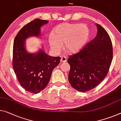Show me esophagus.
<instances>
[{"instance_id":"obj_1","label":"esophagus","mask_w":121,"mask_h":121,"mask_svg":"<svg viewBox=\"0 0 121 121\" xmlns=\"http://www.w3.org/2000/svg\"><path fill=\"white\" fill-rule=\"evenodd\" d=\"M60 61H61V62H66V61H67V58L66 57H65V56H64V57H62V58L61 59V60H60Z\"/></svg>"}]
</instances>
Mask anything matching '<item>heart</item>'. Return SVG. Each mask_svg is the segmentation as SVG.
<instances>
[{"label": "heart", "mask_w": 121, "mask_h": 121, "mask_svg": "<svg viewBox=\"0 0 121 121\" xmlns=\"http://www.w3.org/2000/svg\"><path fill=\"white\" fill-rule=\"evenodd\" d=\"M89 35V28L85 24L64 23L54 30L49 36V46L55 54L60 52L62 45L66 52L74 53L83 47Z\"/></svg>", "instance_id": "1"}]
</instances>
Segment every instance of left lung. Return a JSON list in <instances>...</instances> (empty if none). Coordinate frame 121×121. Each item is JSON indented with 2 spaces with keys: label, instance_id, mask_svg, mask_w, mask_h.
<instances>
[{
  "label": "left lung",
  "instance_id": "obj_1",
  "mask_svg": "<svg viewBox=\"0 0 121 121\" xmlns=\"http://www.w3.org/2000/svg\"><path fill=\"white\" fill-rule=\"evenodd\" d=\"M96 25V37L67 60L70 66L69 82L80 92L89 91L98 86L106 76L112 63V47L110 36L102 26Z\"/></svg>",
  "mask_w": 121,
  "mask_h": 121
}]
</instances>
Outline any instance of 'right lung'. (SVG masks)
I'll return each instance as SVG.
<instances>
[{"label": "right lung", "instance_id": "obj_1", "mask_svg": "<svg viewBox=\"0 0 121 121\" xmlns=\"http://www.w3.org/2000/svg\"><path fill=\"white\" fill-rule=\"evenodd\" d=\"M48 22L40 19L29 22L19 30L13 43V69L22 87L33 94L45 89L54 68L60 63V57L49 56L43 47L33 53L26 49V40L32 36H40L41 27Z\"/></svg>", "mask_w": 121, "mask_h": 121}]
</instances>
